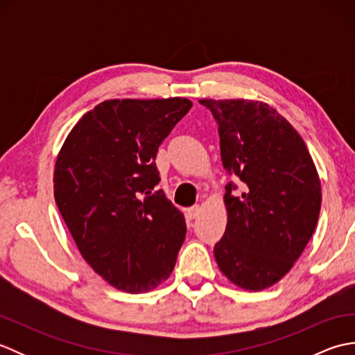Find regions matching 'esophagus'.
<instances>
[{
	"mask_svg": "<svg viewBox=\"0 0 355 355\" xmlns=\"http://www.w3.org/2000/svg\"><path fill=\"white\" fill-rule=\"evenodd\" d=\"M200 214H201L200 206H192L187 209V218H189V220H195V218H197Z\"/></svg>",
	"mask_w": 355,
	"mask_h": 355,
	"instance_id": "obj_1",
	"label": "esophagus"
}]
</instances>
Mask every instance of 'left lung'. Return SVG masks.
Returning <instances> with one entry per match:
<instances>
[{"label":"left lung","instance_id":"obj_1","mask_svg":"<svg viewBox=\"0 0 355 355\" xmlns=\"http://www.w3.org/2000/svg\"><path fill=\"white\" fill-rule=\"evenodd\" d=\"M220 134L221 162L238 186H225L227 227L214 247L218 267L241 288L258 291L282 279L318 225L320 180L297 131L253 101H200Z\"/></svg>","mask_w":355,"mask_h":355}]
</instances>
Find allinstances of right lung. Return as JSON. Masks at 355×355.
<instances>
[{
    "label": "right lung",
    "instance_id": "1",
    "mask_svg": "<svg viewBox=\"0 0 355 355\" xmlns=\"http://www.w3.org/2000/svg\"><path fill=\"white\" fill-rule=\"evenodd\" d=\"M192 108L182 97L105 101L82 117L55 166V200L80 254L116 288L141 293L169 277L186 236L155 157Z\"/></svg>",
    "mask_w": 355,
    "mask_h": 355
}]
</instances>
